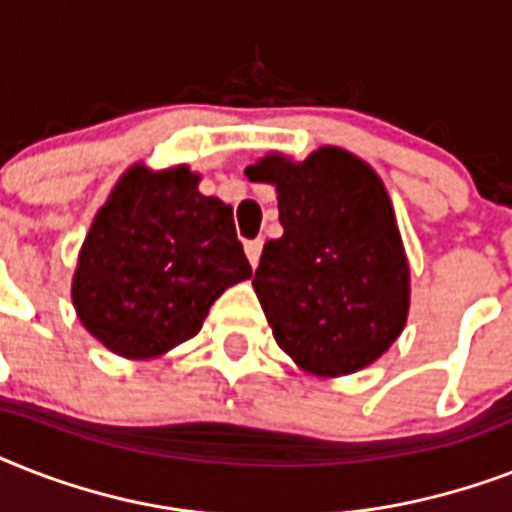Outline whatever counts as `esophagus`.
<instances>
[{
  "instance_id": "34e87169",
  "label": "esophagus",
  "mask_w": 512,
  "mask_h": 512,
  "mask_svg": "<svg viewBox=\"0 0 512 512\" xmlns=\"http://www.w3.org/2000/svg\"><path fill=\"white\" fill-rule=\"evenodd\" d=\"M244 252H247V260L252 268H257V263H260V252H263V241L255 239V241H247L244 244Z\"/></svg>"
}]
</instances>
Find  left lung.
<instances>
[{"mask_svg": "<svg viewBox=\"0 0 512 512\" xmlns=\"http://www.w3.org/2000/svg\"><path fill=\"white\" fill-rule=\"evenodd\" d=\"M279 199L252 287L279 348L303 372L345 377L374 364L409 319L412 273L396 212L372 164L340 146L295 162L279 151L247 170Z\"/></svg>", "mask_w": 512, "mask_h": 512, "instance_id": "8db88e82", "label": "left lung"}]
</instances>
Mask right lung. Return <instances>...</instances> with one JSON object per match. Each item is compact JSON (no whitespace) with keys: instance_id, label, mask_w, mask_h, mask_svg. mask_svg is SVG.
<instances>
[{"instance_id":"add662e5","label":"right lung","mask_w":512,"mask_h":512,"mask_svg":"<svg viewBox=\"0 0 512 512\" xmlns=\"http://www.w3.org/2000/svg\"><path fill=\"white\" fill-rule=\"evenodd\" d=\"M188 164H132L84 236L71 300L111 353L148 361L199 335L225 289L252 276L233 209Z\"/></svg>"}]
</instances>
